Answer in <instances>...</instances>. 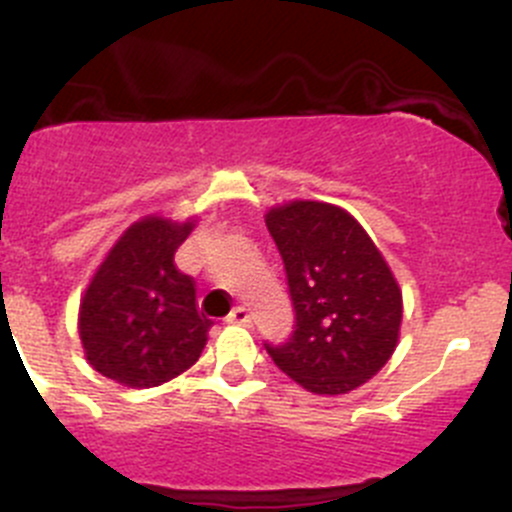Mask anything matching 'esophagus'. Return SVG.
Listing matches in <instances>:
<instances>
[{"label":"esophagus","mask_w":512,"mask_h":512,"mask_svg":"<svg viewBox=\"0 0 512 512\" xmlns=\"http://www.w3.org/2000/svg\"><path fill=\"white\" fill-rule=\"evenodd\" d=\"M227 322L240 324V327H247V324L252 322V317H250V312H247L245 307H235L230 314H227Z\"/></svg>","instance_id":"obj_1"}]
</instances>
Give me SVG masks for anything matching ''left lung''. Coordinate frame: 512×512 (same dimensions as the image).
<instances>
[{
  "mask_svg": "<svg viewBox=\"0 0 512 512\" xmlns=\"http://www.w3.org/2000/svg\"><path fill=\"white\" fill-rule=\"evenodd\" d=\"M267 230L280 250L294 307L285 344H265L277 366L312 394H347L394 354L401 289L371 237L347 210L317 200L272 208Z\"/></svg>",
  "mask_w": 512,
  "mask_h": 512,
  "instance_id": "8db88e82",
  "label": "left lung"
}]
</instances>
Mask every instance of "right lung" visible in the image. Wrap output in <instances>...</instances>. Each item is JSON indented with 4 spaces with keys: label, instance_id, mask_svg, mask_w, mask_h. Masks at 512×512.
<instances>
[{
    "label": "right lung",
    "instance_id": "obj_1",
    "mask_svg": "<svg viewBox=\"0 0 512 512\" xmlns=\"http://www.w3.org/2000/svg\"><path fill=\"white\" fill-rule=\"evenodd\" d=\"M190 230V220H138L98 267L81 299L79 334L106 379L151 389L198 361L213 322L198 314L193 277L173 260Z\"/></svg>",
    "mask_w": 512,
    "mask_h": 512
}]
</instances>
